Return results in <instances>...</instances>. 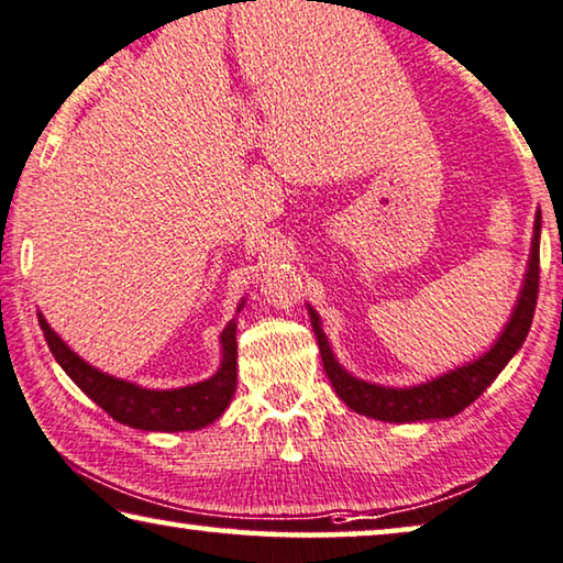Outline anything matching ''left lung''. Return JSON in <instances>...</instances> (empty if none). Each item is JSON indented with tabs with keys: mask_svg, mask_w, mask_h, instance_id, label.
Returning <instances> with one entry per match:
<instances>
[{
	"mask_svg": "<svg viewBox=\"0 0 563 563\" xmlns=\"http://www.w3.org/2000/svg\"><path fill=\"white\" fill-rule=\"evenodd\" d=\"M541 213L536 216L533 225V243H531V262H528V274L520 289L518 305L512 309L510 322L505 324L503 335L498 342L479 357V361L464 365L452 373H444L429 383L413 388H386L376 386V383H365L350 376L347 371L340 368V363L332 357V350L328 345V338L320 328L314 309L309 307L312 314V328L317 342H320L322 365L324 373L338 390V396L345 401L350 409L363 413V417L380 419V421H423V419H450L454 413L475 401L490 383L498 378V373L508 365L512 355L518 353L520 345L531 330L536 299H539V279H541Z\"/></svg>",
	"mask_w": 563,
	"mask_h": 563,
	"instance_id": "left-lung-1",
	"label": "left lung"
}]
</instances>
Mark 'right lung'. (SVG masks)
<instances>
[{
	"label": "right lung",
	"instance_id": "obj_1",
	"mask_svg": "<svg viewBox=\"0 0 563 563\" xmlns=\"http://www.w3.org/2000/svg\"><path fill=\"white\" fill-rule=\"evenodd\" d=\"M37 317L47 347L53 350L60 368L91 401L99 404L119 423L144 431H192L213 423L231 404L235 390V357H239L235 320L228 322L221 332L223 361L213 378L175 390H146L91 368L55 335L43 314Z\"/></svg>",
	"mask_w": 563,
	"mask_h": 563
}]
</instances>
